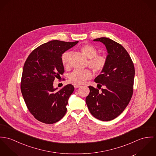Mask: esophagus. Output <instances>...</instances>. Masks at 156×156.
<instances>
[{"instance_id": "esophagus-1", "label": "esophagus", "mask_w": 156, "mask_h": 156, "mask_svg": "<svg viewBox=\"0 0 156 156\" xmlns=\"http://www.w3.org/2000/svg\"><path fill=\"white\" fill-rule=\"evenodd\" d=\"M73 86L75 87V88H77L81 87V86H80V85H78V84H73Z\"/></svg>"}]
</instances>
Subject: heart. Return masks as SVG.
<instances>
[{"label": "heart", "instance_id": "1", "mask_svg": "<svg viewBox=\"0 0 156 156\" xmlns=\"http://www.w3.org/2000/svg\"><path fill=\"white\" fill-rule=\"evenodd\" d=\"M81 52L89 58L88 65L94 72H101L106 66L107 59L103 55L98 54V51L96 47L90 44H84L81 46ZM70 52L66 51L61 56V62L65 68L69 66V60ZM92 77V73L90 70H75L69 75L70 81L75 84H82L87 80Z\"/></svg>", "mask_w": 156, "mask_h": 156}]
</instances>
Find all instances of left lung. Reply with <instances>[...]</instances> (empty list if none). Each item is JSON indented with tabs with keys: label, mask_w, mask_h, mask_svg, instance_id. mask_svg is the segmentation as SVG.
<instances>
[{
	"label": "left lung",
	"mask_w": 156,
	"mask_h": 156,
	"mask_svg": "<svg viewBox=\"0 0 156 156\" xmlns=\"http://www.w3.org/2000/svg\"><path fill=\"white\" fill-rule=\"evenodd\" d=\"M107 50L105 68L95 79L100 88L88 86L90 93L86 102L91 115L102 121H110L120 115L129 103L135 76L133 63L127 51L120 44L108 37L95 39Z\"/></svg>",
	"instance_id": "obj_1"
}]
</instances>
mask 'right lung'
<instances>
[{
  "label": "right lung",
  "instance_id": "obj_1",
  "mask_svg": "<svg viewBox=\"0 0 156 156\" xmlns=\"http://www.w3.org/2000/svg\"><path fill=\"white\" fill-rule=\"evenodd\" d=\"M78 42L51 41L36 48L26 60L21 76V93L29 111L38 121L53 124L65 115L74 87L68 84L57 91L53 82L65 72L62 55Z\"/></svg>",
  "mask_w": 156,
  "mask_h": 156
}]
</instances>
